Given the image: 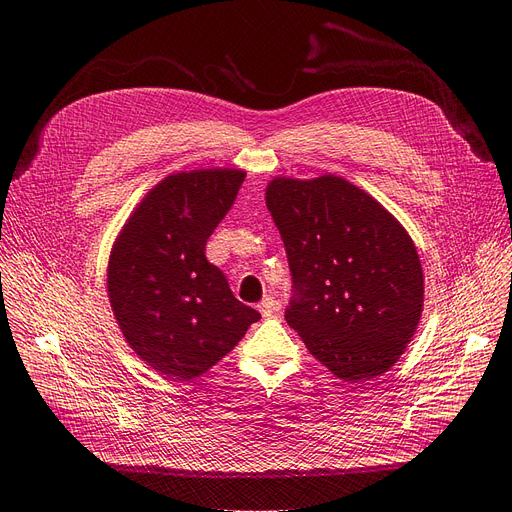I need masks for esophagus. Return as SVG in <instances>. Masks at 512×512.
Returning a JSON list of instances; mask_svg holds the SVG:
<instances>
[{
    "label": "esophagus",
    "mask_w": 512,
    "mask_h": 512,
    "mask_svg": "<svg viewBox=\"0 0 512 512\" xmlns=\"http://www.w3.org/2000/svg\"><path fill=\"white\" fill-rule=\"evenodd\" d=\"M257 309H259V313H261L263 317H272V315H276V313L280 311V303H278L274 297H265V299L257 305Z\"/></svg>",
    "instance_id": "1"
}]
</instances>
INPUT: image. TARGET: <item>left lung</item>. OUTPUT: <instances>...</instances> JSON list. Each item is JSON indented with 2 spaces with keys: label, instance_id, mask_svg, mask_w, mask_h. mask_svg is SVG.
<instances>
[{
  "label": "left lung",
  "instance_id": "8db88e82",
  "mask_svg": "<svg viewBox=\"0 0 512 512\" xmlns=\"http://www.w3.org/2000/svg\"><path fill=\"white\" fill-rule=\"evenodd\" d=\"M265 203L294 284L288 326L342 382L386 373L423 311V270L409 232L363 188L334 174L278 176Z\"/></svg>",
  "mask_w": 512,
  "mask_h": 512
}]
</instances>
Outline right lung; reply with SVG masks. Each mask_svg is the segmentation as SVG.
Returning <instances> with one entry per match:
<instances>
[{
  "mask_svg": "<svg viewBox=\"0 0 512 512\" xmlns=\"http://www.w3.org/2000/svg\"><path fill=\"white\" fill-rule=\"evenodd\" d=\"M247 172L191 170L157 182L122 226L107 297L128 346L172 382L203 375L261 317L242 305L205 245Z\"/></svg>",
  "mask_w": 512,
  "mask_h": 512,
  "instance_id": "obj_1",
  "label": "right lung"
}]
</instances>
